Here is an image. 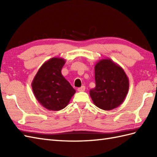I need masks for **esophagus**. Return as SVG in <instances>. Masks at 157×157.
Segmentation results:
<instances>
[{
    "label": "esophagus",
    "instance_id": "obj_1",
    "mask_svg": "<svg viewBox=\"0 0 157 157\" xmlns=\"http://www.w3.org/2000/svg\"><path fill=\"white\" fill-rule=\"evenodd\" d=\"M85 90H86L85 86H82V87L78 88V92H84V91H85Z\"/></svg>",
    "mask_w": 157,
    "mask_h": 157
}]
</instances>
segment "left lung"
I'll use <instances>...</instances> for the list:
<instances>
[{"mask_svg":"<svg viewBox=\"0 0 157 157\" xmlns=\"http://www.w3.org/2000/svg\"><path fill=\"white\" fill-rule=\"evenodd\" d=\"M96 87L90 90L94 104L105 111L121 105L129 90V79L124 70L111 59L99 60L94 67Z\"/></svg>","mask_w":157,"mask_h":157,"instance_id":"obj_1","label":"left lung"}]
</instances>
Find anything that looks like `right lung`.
Returning a JSON list of instances; mask_svg holds the SVG:
<instances>
[{
    "label": "right lung",
    "instance_id": "obj_1",
    "mask_svg": "<svg viewBox=\"0 0 157 157\" xmlns=\"http://www.w3.org/2000/svg\"><path fill=\"white\" fill-rule=\"evenodd\" d=\"M65 59L53 57L43 63L32 82L40 104L49 111H60L67 106L75 90L63 76Z\"/></svg>",
    "mask_w": 157,
    "mask_h": 157
}]
</instances>
